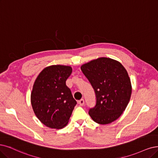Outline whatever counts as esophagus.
I'll return each instance as SVG.
<instances>
[{"label":"esophagus","mask_w":158,"mask_h":158,"mask_svg":"<svg viewBox=\"0 0 158 158\" xmlns=\"http://www.w3.org/2000/svg\"><path fill=\"white\" fill-rule=\"evenodd\" d=\"M78 103L81 106H83L84 105H85V100H83V99H81V100H79L78 102Z\"/></svg>","instance_id":"obj_1"}]
</instances>
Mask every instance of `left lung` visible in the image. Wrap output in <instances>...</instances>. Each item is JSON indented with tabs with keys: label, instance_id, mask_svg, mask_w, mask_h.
I'll list each match as a JSON object with an SVG mask.
<instances>
[{
	"label": "left lung",
	"instance_id": "left-lung-1",
	"mask_svg": "<svg viewBox=\"0 0 158 158\" xmlns=\"http://www.w3.org/2000/svg\"><path fill=\"white\" fill-rule=\"evenodd\" d=\"M81 69L96 93V104L89 111L92 119L103 125L117 120L125 110L131 94L127 70L120 62L107 57L85 63Z\"/></svg>",
	"mask_w": 158,
	"mask_h": 158
}]
</instances>
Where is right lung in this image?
<instances>
[{
    "label": "right lung",
    "mask_w": 158,
    "mask_h": 158,
    "mask_svg": "<svg viewBox=\"0 0 158 158\" xmlns=\"http://www.w3.org/2000/svg\"><path fill=\"white\" fill-rule=\"evenodd\" d=\"M72 72L70 66L45 68L34 81L31 101L40 121L52 129H62L69 122L77 102L66 81Z\"/></svg>",
    "instance_id": "1"
}]
</instances>
